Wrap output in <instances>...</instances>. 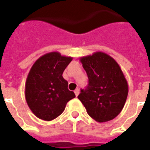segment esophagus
Masks as SVG:
<instances>
[{
	"label": "esophagus",
	"mask_w": 150,
	"mask_h": 150,
	"mask_svg": "<svg viewBox=\"0 0 150 150\" xmlns=\"http://www.w3.org/2000/svg\"><path fill=\"white\" fill-rule=\"evenodd\" d=\"M74 92H75V96H78V95H79V89H76Z\"/></svg>",
	"instance_id": "34e87169"
}]
</instances>
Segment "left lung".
Segmentation results:
<instances>
[{
	"mask_svg": "<svg viewBox=\"0 0 150 150\" xmlns=\"http://www.w3.org/2000/svg\"><path fill=\"white\" fill-rule=\"evenodd\" d=\"M86 71L89 84L78 98L89 116L98 122L116 117L123 109L128 93V85L120 66L103 52L80 57Z\"/></svg>",
	"mask_w": 150,
	"mask_h": 150,
	"instance_id": "obj_1",
	"label": "left lung"
}]
</instances>
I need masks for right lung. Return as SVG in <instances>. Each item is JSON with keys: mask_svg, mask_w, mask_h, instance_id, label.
Returning a JSON list of instances; mask_svg holds the SVG:
<instances>
[{"mask_svg": "<svg viewBox=\"0 0 150 150\" xmlns=\"http://www.w3.org/2000/svg\"><path fill=\"white\" fill-rule=\"evenodd\" d=\"M71 57L50 52L37 59L29 71L25 88L26 103L38 118L51 121L61 115L67 103L75 98L62 76Z\"/></svg>", "mask_w": 150, "mask_h": 150, "instance_id": "obj_1", "label": "right lung"}]
</instances>
